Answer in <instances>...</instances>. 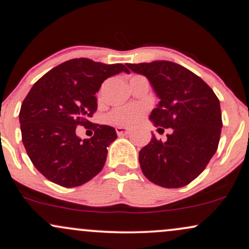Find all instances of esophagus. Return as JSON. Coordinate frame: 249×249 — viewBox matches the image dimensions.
Wrapping results in <instances>:
<instances>
[{
	"mask_svg": "<svg viewBox=\"0 0 249 249\" xmlns=\"http://www.w3.org/2000/svg\"><path fill=\"white\" fill-rule=\"evenodd\" d=\"M117 135L121 136V135H127V134H129V129L128 128H124V127H116L115 128Z\"/></svg>",
	"mask_w": 249,
	"mask_h": 249,
	"instance_id": "obj_1",
	"label": "esophagus"
}]
</instances>
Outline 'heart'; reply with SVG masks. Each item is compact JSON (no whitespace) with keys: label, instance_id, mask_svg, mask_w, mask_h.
Instances as JSON below:
<instances>
[{"label":"heart","instance_id":"1","mask_svg":"<svg viewBox=\"0 0 249 249\" xmlns=\"http://www.w3.org/2000/svg\"><path fill=\"white\" fill-rule=\"evenodd\" d=\"M143 113V108L140 106H125L111 111L107 120L113 124L132 125L138 124Z\"/></svg>","mask_w":249,"mask_h":249}]
</instances>
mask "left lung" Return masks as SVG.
I'll return each mask as SVG.
<instances>
[{"label":"left lung","mask_w":249,"mask_h":249,"mask_svg":"<svg viewBox=\"0 0 249 249\" xmlns=\"http://www.w3.org/2000/svg\"><path fill=\"white\" fill-rule=\"evenodd\" d=\"M128 68L144 75L160 99L150 121L155 127L173 129L167 141L152 135L140 150L142 173L166 188L188 185L203 172L219 146L222 128L219 99L201 77L178 63L153 61L129 63Z\"/></svg>","instance_id":"8db88e82"}]
</instances>
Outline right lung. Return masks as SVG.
Returning a JSON list of instances; mask_svg holds the SVG:
<instances>
[{
	"label": "right lung",
	"mask_w": 249,
	"mask_h": 249,
	"mask_svg": "<svg viewBox=\"0 0 249 249\" xmlns=\"http://www.w3.org/2000/svg\"><path fill=\"white\" fill-rule=\"evenodd\" d=\"M124 64L72 58L36 81L19 110L22 142L35 168L66 188L88 182L101 172L109 144L117 138L110 125L91 124L94 135L80 139L77 125L87 128L97 109L95 94L102 82Z\"/></svg>",
	"instance_id": "right-lung-1"
}]
</instances>
